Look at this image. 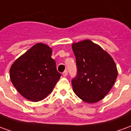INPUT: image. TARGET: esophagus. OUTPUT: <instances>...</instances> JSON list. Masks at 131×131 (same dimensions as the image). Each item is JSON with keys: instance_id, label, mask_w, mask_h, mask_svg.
Listing matches in <instances>:
<instances>
[{"instance_id": "1", "label": "esophagus", "mask_w": 131, "mask_h": 131, "mask_svg": "<svg viewBox=\"0 0 131 131\" xmlns=\"http://www.w3.org/2000/svg\"><path fill=\"white\" fill-rule=\"evenodd\" d=\"M67 74H68V72H67V70H65V71H64V72H63V76H64V77H67Z\"/></svg>"}]
</instances>
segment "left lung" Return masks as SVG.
<instances>
[{
	"label": "left lung",
	"mask_w": 131,
	"mask_h": 131,
	"mask_svg": "<svg viewBox=\"0 0 131 131\" xmlns=\"http://www.w3.org/2000/svg\"><path fill=\"white\" fill-rule=\"evenodd\" d=\"M77 74L71 80L74 92L88 103L101 100L116 79L118 71L112 57L90 40L72 44Z\"/></svg>",
	"instance_id": "obj_1"
}]
</instances>
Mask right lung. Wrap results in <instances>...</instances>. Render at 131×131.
<instances>
[{
	"label": "right lung",
	"mask_w": 131,
	"mask_h": 131,
	"mask_svg": "<svg viewBox=\"0 0 131 131\" xmlns=\"http://www.w3.org/2000/svg\"><path fill=\"white\" fill-rule=\"evenodd\" d=\"M52 49L37 43L15 60L10 69L13 85L30 101L42 100L51 93L61 74L56 68Z\"/></svg>",
	"instance_id": "obj_1"
}]
</instances>
